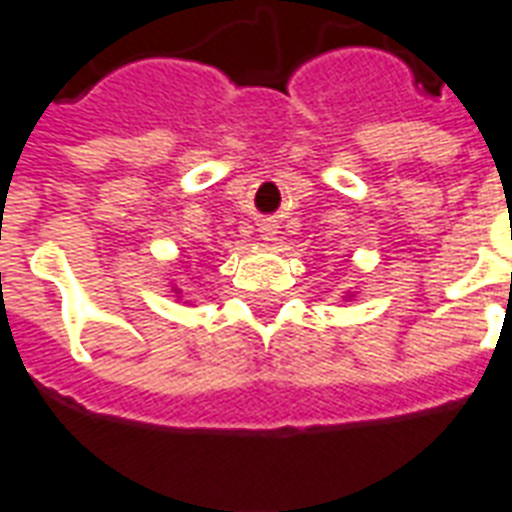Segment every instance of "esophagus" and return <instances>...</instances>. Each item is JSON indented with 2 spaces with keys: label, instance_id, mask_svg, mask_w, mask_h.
Listing matches in <instances>:
<instances>
[{
  "label": "esophagus",
  "instance_id": "esophagus-1",
  "mask_svg": "<svg viewBox=\"0 0 512 512\" xmlns=\"http://www.w3.org/2000/svg\"><path fill=\"white\" fill-rule=\"evenodd\" d=\"M270 234H272V231H270V229H264V237H270Z\"/></svg>",
  "mask_w": 512,
  "mask_h": 512
}]
</instances>
